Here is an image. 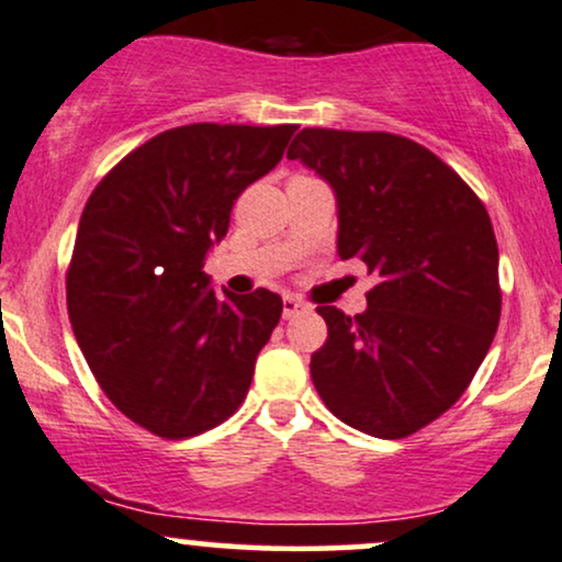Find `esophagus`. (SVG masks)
<instances>
[{
	"instance_id": "1",
	"label": "esophagus",
	"mask_w": 562,
	"mask_h": 562,
	"mask_svg": "<svg viewBox=\"0 0 562 562\" xmlns=\"http://www.w3.org/2000/svg\"><path fill=\"white\" fill-rule=\"evenodd\" d=\"M307 305L297 297H283V318H294V315L305 313Z\"/></svg>"
}]
</instances>
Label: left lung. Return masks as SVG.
<instances>
[{
  "mask_svg": "<svg viewBox=\"0 0 562 562\" xmlns=\"http://www.w3.org/2000/svg\"><path fill=\"white\" fill-rule=\"evenodd\" d=\"M286 159L329 182L337 251L376 286L363 313L321 305L329 326L311 376L337 419L395 440L449 412L494 342L499 249L483 201L425 145L390 132L302 130Z\"/></svg>",
  "mask_w": 562,
  "mask_h": 562,
  "instance_id": "1",
  "label": "left lung"
}]
</instances>
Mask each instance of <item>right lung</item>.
Segmentation results:
<instances>
[{
    "instance_id": "obj_1",
    "label": "right lung",
    "mask_w": 562,
    "mask_h": 562,
    "mask_svg": "<svg viewBox=\"0 0 562 562\" xmlns=\"http://www.w3.org/2000/svg\"><path fill=\"white\" fill-rule=\"evenodd\" d=\"M294 130H167L124 156L81 212L68 318L113 406L159 438L212 430L247 398L283 302L268 289L220 297L204 262L233 201L281 161Z\"/></svg>"
}]
</instances>
